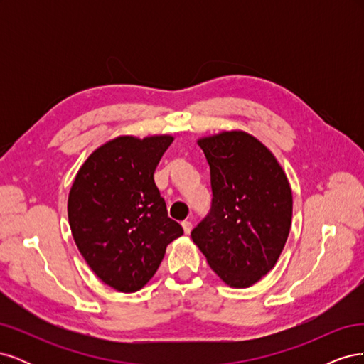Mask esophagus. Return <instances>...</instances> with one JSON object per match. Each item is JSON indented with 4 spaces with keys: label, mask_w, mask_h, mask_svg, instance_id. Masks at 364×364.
<instances>
[{
    "label": "esophagus",
    "mask_w": 364,
    "mask_h": 364,
    "mask_svg": "<svg viewBox=\"0 0 364 364\" xmlns=\"http://www.w3.org/2000/svg\"><path fill=\"white\" fill-rule=\"evenodd\" d=\"M182 228H183V232L186 235H190L191 230H193V223L191 222H182Z\"/></svg>",
    "instance_id": "34e87169"
}]
</instances>
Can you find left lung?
<instances>
[{"instance_id": "1", "label": "left lung", "mask_w": 364, "mask_h": 364, "mask_svg": "<svg viewBox=\"0 0 364 364\" xmlns=\"http://www.w3.org/2000/svg\"><path fill=\"white\" fill-rule=\"evenodd\" d=\"M211 170V213L191 238L232 289H247L277 264L289 238L293 193L281 164L245 130L202 136Z\"/></svg>"}]
</instances>
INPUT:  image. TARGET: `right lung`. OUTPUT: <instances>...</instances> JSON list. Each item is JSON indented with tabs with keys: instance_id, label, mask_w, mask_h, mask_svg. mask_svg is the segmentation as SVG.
I'll use <instances>...</instances> for the list:
<instances>
[{
	"instance_id": "obj_1",
	"label": "right lung",
	"mask_w": 364,
	"mask_h": 364,
	"mask_svg": "<svg viewBox=\"0 0 364 364\" xmlns=\"http://www.w3.org/2000/svg\"><path fill=\"white\" fill-rule=\"evenodd\" d=\"M171 135H119L97 147L68 194L71 234L87 266L121 293L141 290L183 234L167 215L155 170Z\"/></svg>"
}]
</instances>
